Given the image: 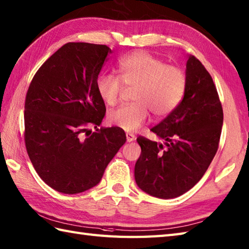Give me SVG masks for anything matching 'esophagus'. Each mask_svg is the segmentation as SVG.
I'll use <instances>...</instances> for the list:
<instances>
[{"instance_id": "obj_1", "label": "esophagus", "mask_w": 249, "mask_h": 249, "mask_svg": "<svg viewBox=\"0 0 249 249\" xmlns=\"http://www.w3.org/2000/svg\"><path fill=\"white\" fill-rule=\"evenodd\" d=\"M125 136H126V142H131L135 141V135H134V134H132V133H126V134H125Z\"/></svg>"}]
</instances>
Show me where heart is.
<instances>
[{
    "label": "heart",
    "instance_id": "heart-1",
    "mask_svg": "<svg viewBox=\"0 0 249 249\" xmlns=\"http://www.w3.org/2000/svg\"><path fill=\"white\" fill-rule=\"evenodd\" d=\"M119 79L101 74L96 80L99 97L108 107L118 102L124 87H134L132 100L108 114V123L126 132L139 130L148 118L165 117L179 106L186 88V76L175 66L146 51H135L119 62Z\"/></svg>",
    "mask_w": 249,
    "mask_h": 249
}]
</instances>
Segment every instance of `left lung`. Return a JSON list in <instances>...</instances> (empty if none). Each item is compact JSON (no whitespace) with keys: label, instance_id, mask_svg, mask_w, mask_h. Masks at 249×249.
Returning <instances> with one entry per match:
<instances>
[{"label":"left lung","instance_id":"obj_1","mask_svg":"<svg viewBox=\"0 0 249 249\" xmlns=\"http://www.w3.org/2000/svg\"><path fill=\"white\" fill-rule=\"evenodd\" d=\"M186 88L173 112L151 131L164 143L139 137L136 184L153 197L170 199L190 191L217 151L224 114L216 87L203 65L187 55Z\"/></svg>","mask_w":249,"mask_h":249}]
</instances>
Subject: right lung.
<instances>
[{
    "mask_svg": "<svg viewBox=\"0 0 249 249\" xmlns=\"http://www.w3.org/2000/svg\"><path fill=\"white\" fill-rule=\"evenodd\" d=\"M110 53L104 45L66 43L38 69L27 90V153L40 178L63 194L96 186L126 141L117 126L97 128L107 109L96 80ZM89 125L97 132L85 137Z\"/></svg>",
    "mask_w": 249,
    "mask_h": 249,
    "instance_id": "obj_1",
    "label": "right lung"
}]
</instances>
